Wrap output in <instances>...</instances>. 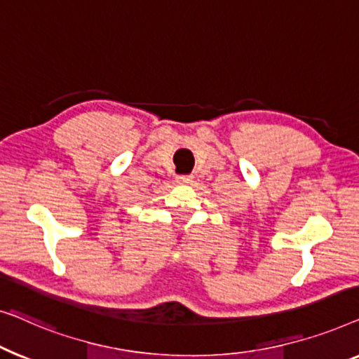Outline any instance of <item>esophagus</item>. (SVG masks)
<instances>
[{"instance_id": "esophagus-1", "label": "esophagus", "mask_w": 359, "mask_h": 359, "mask_svg": "<svg viewBox=\"0 0 359 359\" xmlns=\"http://www.w3.org/2000/svg\"><path fill=\"white\" fill-rule=\"evenodd\" d=\"M190 180H191V175H179V177H177L179 184H189Z\"/></svg>"}]
</instances>
